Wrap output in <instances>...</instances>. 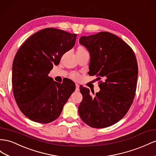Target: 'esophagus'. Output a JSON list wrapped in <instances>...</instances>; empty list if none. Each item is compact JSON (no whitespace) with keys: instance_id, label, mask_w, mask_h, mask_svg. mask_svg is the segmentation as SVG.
<instances>
[{"instance_id":"34e87169","label":"esophagus","mask_w":156,"mask_h":156,"mask_svg":"<svg viewBox=\"0 0 156 156\" xmlns=\"http://www.w3.org/2000/svg\"><path fill=\"white\" fill-rule=\"evenodd\" d=\"M75 90L76 91H79V85H78V84H75Z\"/></svg>"}]
</instances>
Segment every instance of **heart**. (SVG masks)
I'll use <instances>...</instances> for the list:
<instances>
[{
	"label": "heart",
	"mask_w": 156,
	"mask_h": 156,
	"mask_svg": "<svg viewBox=\"0 0 156 156\" xmlns=\"http://www.w3.org/2000/svg\"><path fill=\"white\" fill-rule=\"evenodd\" d=\"M86 52H88L87 49L85 48H84L83 47H81V46H80V47H79L77 48V54L86 53ZM71 77L75 80H79L80 79V75L77 73H73L71 75Z\"/></svg>",
	"instance_id": "b5f03b06"
}]
</instances>
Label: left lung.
Returning <instances> with one entry per match:
<instances>
[{"label":"left lung","mask_w":156,"mask_h":156,"mask_svg":"<svg viewBox=\"0 0 156 156\" xmlns=\"http://www.w3.org/2000/svg\"><path fill=\"white\" fill-rule=\"evenodd\" d=\"M79 43L90 54L88 74L104 81H100V90L94 96L88 88L80 87L83 100L79 114L91 127H108L123 118L133 102L138 71L135 54L123 40L109 32L83 36Z\"/></svg>","instance_id":"left-lung-1"}]
</instances>
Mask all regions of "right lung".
<instances>
[{
  "instance_id": "1",
  "label": "right lung",
  "mask_w": 156,
  "mask_h": 156,
  "mask_svg": "<svg viewBox=\"0 0 156 156\" xmlns=\"http://www.w3.org/2000/svg\"><path fill=\"white\" fill-rule=\"evenodd\" d=\"M77 35L55 28L35 33L17 52L12 65V88L16 102L31 121L48 123L60 116L75 89L71 80L59 83L48 73L62 56L73 47Z\"/></svg>"
}]
</instances>
